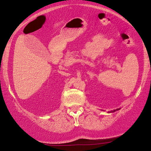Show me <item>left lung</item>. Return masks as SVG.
<instances>
[{
    "instance_id": "obj_1",
    "label": "left lung",
    "mask_w": 151,
    "mask_h": 151,
    "mask_svg": "<svg viewBox=\"0 0 151 151\" xmlns=\"http://www.w3.org/2000/svg\"><path fill=\"white\" fill-rule=\"evenodd\" d=\"M116 111V110H114V111Z\"/></svg>"
}]
</instances>
